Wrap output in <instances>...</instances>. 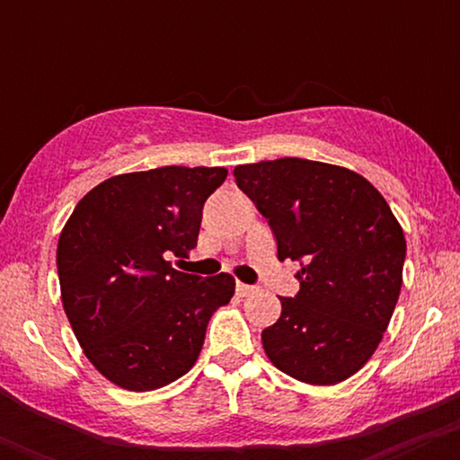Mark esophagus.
<instances>
[{
	"label": "esophagus",
	"mask_w": 460,
	"mask_h": 460,
	"mask_svg": "<svg viewBox=\"0 0 460 460\" xmlns=\"http://www.w3.org/2000/svg\"><path fill=\"white\" fill-rule=\"evenodd\" d=\"M255 285H248V283H240V281H237L235 283V292L237 294H240V296H248V294H252V292H255Z\"/></svg>",
	"instance_id": "34e87169"
}]
</instances>
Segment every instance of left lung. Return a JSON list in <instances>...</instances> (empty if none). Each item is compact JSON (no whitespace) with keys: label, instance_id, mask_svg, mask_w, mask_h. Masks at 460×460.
<instances>
[{"label":"left lung","instance_id":"obj_1","mask_svg":"<svg viewBox=\"0 0 460 460\" xmlns=\"http://www.w3.org/2000/svg\"><path fill=\"white\" fill-rule=\"evenodd\" d=\"M235 183L277 240L279 261H296L294 298L261 331L281 372L335 385L381 344L402 288L406 242L387 200L367 179L324 162L281 157L235 166Z\"/></svg>","mask_w":460,"mask_h":460}]
</instances>
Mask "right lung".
Wrapping results in <instances>:
<instances>
[{
    "label": "right lung",
    "mask_w": 460,
    "mask_h": 460,
    "mask_svg": "<svg viewBox=\"0 0 460 460\" xmlns=\"http://www.w3.org/2000/svg\"><path fill=\"white\" fill-rule=\"evenodd\" d=\"M226 168L164 166L105 179L58 240L62 305L84 355L108 381L151 392L199 358L208 322L231 300V274L172 268L197 246L203 205Z\"/></svg>",
    "instance_id": "obj_1"
}]
</instances>
